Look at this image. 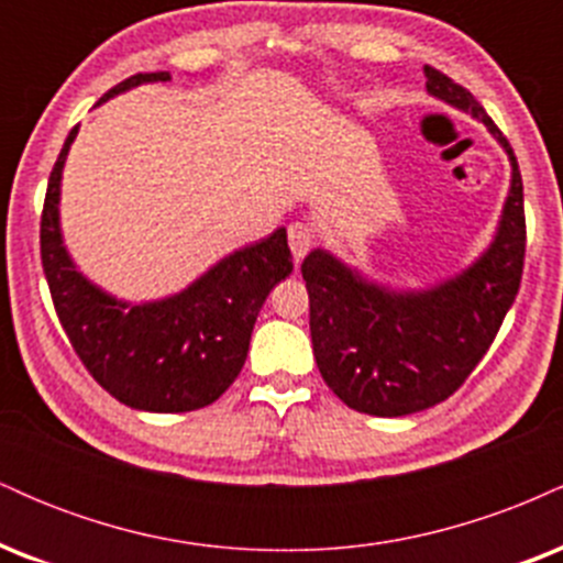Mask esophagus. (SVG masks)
Wrapping results in <instances>:
<instances>
[{
	"label": "esophagus",
	"instance_id": "1",
	"mask_svg": "<svg viewBox=\"0 0 563 563\" xmlns=\"http://www.w3.org/2000/svg\"><path fill=\"white\" fill-rule=\"evenodd\" d=\"M288 245H290V251H294V260L301 262L303 256L309 254V249L314 245L312 228H309V224H303V222L290 224V228H288Z\"/></svg>",
	"mask_w": 563,
	"mask_h": 563
}]
</instances>
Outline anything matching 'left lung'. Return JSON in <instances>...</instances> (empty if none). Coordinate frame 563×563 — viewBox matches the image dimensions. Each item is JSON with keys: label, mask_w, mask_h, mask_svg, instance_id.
<instances>
[{"label": "left lung", "mask_w": 563, "mask_h": 563, "mask_svg": "<svg viewBox=\"0 0 563 563\" xmlns=\"http://www.w3.org/2000/svg\"><path fill=\"white\" fill-rule=\"evenodd\" d=\"M423 74L429 95L471 113L500 142L510 190L487 251L437 286H380L325 249L301 262L320 376L341 402L378 418L410 416L461 389L500 331L525 269V187L508 140L466 87L431 66Z\"/></svg>", "instance_id": "8db88e82"}]
</instances>
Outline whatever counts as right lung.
<instances>
[{
  "mask_svg": "<svg viewBox=\"0 0 563 563\" xmlns=\"http://www.w3.org/2000/svg\"><path fill=\"white\" fill-rule=\"evenodd\" d=\"M169 79V70L129 76L100 102ZM76 134L79 126L55 161L42 211V267L63 331L97 384L126 407L190 412L211 405L241 373L264 299L294 269L286 228L232 251L179 294L115 299L76 269L63 245L60 179Z\"/></svg>",
  "mask_w": 563,
  "mask_h": 563,
  "instance_id": "add662e5",
  "label": "right lung"
}]
</instances>
